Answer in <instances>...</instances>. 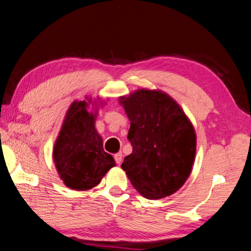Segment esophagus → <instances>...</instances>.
<instances>
[{
	"mask_svg": "<svg viewBox=\"0 0 251 251\" xmlns=\"http://www.w3.org/2000/svg\"><path fill=\"white\" fill-rule=\"evenodd\" d=\"M114 160H116L118 165H120L121 162H122V152H118L117 154L114 155Z\"/></svg>",
	"mask_w": 251,
	"mask_h": 251,
	"instance_id": "obj_1",
	"label": "esophagus"
}]
</instances>
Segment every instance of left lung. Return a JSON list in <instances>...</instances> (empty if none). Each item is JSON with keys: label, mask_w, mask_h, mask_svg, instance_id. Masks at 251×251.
Segmentation results:
<instances>
[{"label": "left lung", "mask_w": 251, "mask_h": 251, "mask_svg": "<svg viewBox=\"0 0 251 251\" xmlns=\"http://www.w3.org/2000/svg\"><path fill=\"white\" fill-rule=\"evenodd\" d=\"M119 101L130 120L128 139L133 149L122 170L146 199L174 194L190 176L195 160L196 133L191 120L162 90L141 88Z\"/></svg>", "instance_id": "obj_1"}]
</instances>
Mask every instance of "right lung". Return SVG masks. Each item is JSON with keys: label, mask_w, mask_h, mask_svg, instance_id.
<instances>
[{"label": "right lung", "mask_w": 251, "mask_h": 251, "mask_svg": "<svg viewBox=\"0 0 251 251\" xmlns=\"http://www.w3.org/2000/svg\"><path fill=\"white\" fill-rule=\"evenodd\" d=\"M86 99L75 100L70 104L52 149L59 177L75 191L97 186L105 173L116 166L112 155L103 151L102 138L96 129L98 109L103 102L88 97Z\"/></svg>", "instance_id": "1"}]
</instances>
